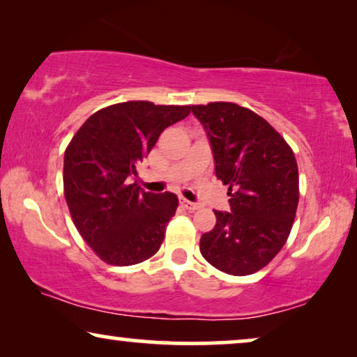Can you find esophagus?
I'll list each match as a JSON object with an SVG mask.
<instances>
[{
	"label": "esophagus",
	"mask_w": 357,
	"mask_h": 357,
	"mask_svg": "<svg viewBox=\"0 0 357 357\" xmlns=\"http://www.w3.org/2000/svg\"><path fill=\"white\" fill-rule=\"evenodd\" d=\"M181 206H183L184 208H188V211H196V208H199V204L188 201V199H184V197L181 199Z\"/></svg>",
	"instance_id": "34e87169"
}]
</instances>
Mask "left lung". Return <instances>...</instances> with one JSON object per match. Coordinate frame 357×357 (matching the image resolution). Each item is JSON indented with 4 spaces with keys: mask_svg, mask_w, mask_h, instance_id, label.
Returning <instances> with one entry per match:
<instances>
[{
    "mask_svg": "<svg viewBox=\"0 0 357 357\" xmlns=\"http://www.w3.org/2000/svg\"><path fill=\"white\" fill-rule=\"evenodd\" d=\"M191 111L207 134L215 176L230 191V212L213 211L217 223L201 236V253L223 273L253 274L291 234L298 204L296 156L263 117L238 104Z\"/></svg>",
    "mask_w": 357,
    "mask_h": 357,
    "instance_id": "left-lung-1",
    "label": "left lung"
}]
</instances>
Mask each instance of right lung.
<instances>
[{
  "mask_svg": "<svg viewBox=\"0 0 357 357\" xmlns=\"http://www.w3.org/2000/svg\"><path fill=\"white\" fill-rule=\"evenodd\" d=\"M189 112L191 106L149 101L112 104L94 112L66 146L63 189L71 218L106 263H142L163 243L178 197L146 192L130 179L161 132Z\"/></svg>",
  "mask_w": 357,
  "mask_h": 357,
  "instance_id": "add662e5",
  "label": "right lung"
}]
</instances>
